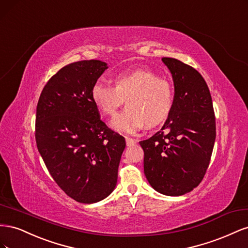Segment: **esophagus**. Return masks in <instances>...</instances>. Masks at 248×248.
Returning a JSON list of instances; mask_svg holds the SVG:
<instances>
[{
    "instance_id": "1",
    "label": "esophagus",
    "mask_w": 248,
    "mask_h": 248,
    "mask_svg": "<svg viewBox=\"0 0 248 248\" xmlns=\"http://www.w3.org/2000/svg\"><path fill=\"white\" fill-rule=\"evenodd\" d=\"M125 140H126V144H127V146H128V147H131V146H133V145H136L137 142H138L137 140L131 139V138H127V137H126Z\"/></svg>"
}]
</instances>
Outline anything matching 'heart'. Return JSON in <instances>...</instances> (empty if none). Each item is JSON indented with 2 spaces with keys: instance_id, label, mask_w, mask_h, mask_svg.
I'll return each instance as SVG.
<instances>
[{
  "instance_id": "1",
  "label": "heart",
  "mask_w": 248,
  "mask_h": 248,
  "mask_svg": "<svg viewBox=\"0 0 248 248\" xmlns=\"http://www.w3.org/2000/svg\"><path fill=\"white\" fill-rule=\"evenodd\" d=\"M95 107L104 116H114L126 101L127 108L111 121L114 129L131 133L142 126L154 127L168 118L174 104L171 82L148 69L121 72L114 87L96 81L91 90Z\"/></svg>"
}]
</instances>
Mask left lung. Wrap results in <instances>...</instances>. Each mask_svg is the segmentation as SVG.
Masks as SVG:
<instances>
[{"mask_svg":"<svg viewBox=\"0 0 248 248\" xmlns=\"http://www.w3.org/2000/svg\"><path fill=\"white\" fill-rule=\"evenodd\" d=\"M161 60L174 80V104L161 130L140 144L150 185L178 197L196 188L206 174L216 137L215 115L199 71L174 58Z\"/></svg>","mask_w":248,"mask_h":248,"instance_id":"left-lung-1","label":"left lung"}]
</instances>
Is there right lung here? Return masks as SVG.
Segmentation results:
<instances>
[{
  "label": "right lung",
  "mask_w": 248,
  "mask_h": 248,
  "mask_svg": "<svg viewBox=\"0 0 248 248\" xmlns=\"http://www.w3.org/2000/svg\"><path fill=\"white\" fill-rule=\"evenodd\" d=\"M108 69L98 60L64 66L44 86L37 104L35 139L50 176L67 196L84 204L115 189L125 139L100 120L93 85Z\"/></svg>",
  "instance_id": "obj_1"
}]
</instances>
